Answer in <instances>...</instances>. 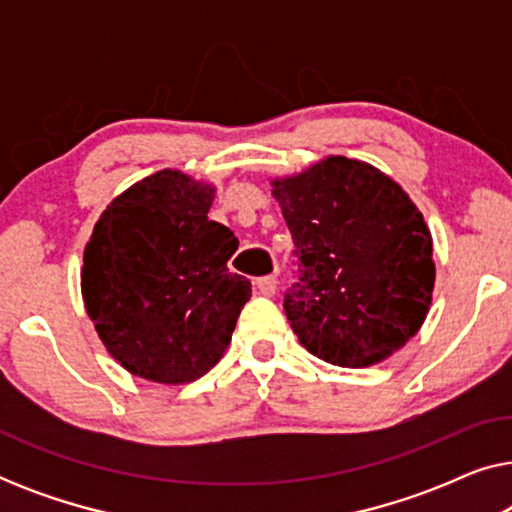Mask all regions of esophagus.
<instances>
[{
  "mask_svg": "<svg viewBox=\"0 0 512 512\" xmlns=\"http://www.w3.org/2000/svg\"><path fill=\"white\" fill-rule=\"evenodd\" d=\"M256 289H258V293H263V296H272V293L277 291V277L275 275L258 277L256 279Z\"/></svg>",
  "mask_w": 512,
  "mask_h": 512,
  "instance_id": "34e87169",
  "label": "esophagus"
}]
</instances>
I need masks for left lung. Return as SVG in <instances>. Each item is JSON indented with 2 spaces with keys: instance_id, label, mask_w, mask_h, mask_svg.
<instances>
[{
  "instance_id": "1",
  "label": "left lung",
  "mask_w": 512,
  "mask_h": 512,
  "mask_svg": "<svg viewBox=\"0 0 512 512\" xmlns=\"http://www.w3.org/2000/svg\"><path fill=\"white\" fill-rule=\"evenodd\" d=\"M296 256L284 312L307 352L363 368L398 352L429 314L431 233L396 181L331 156L272 181Z\"/></svg>"
}]
</instances>
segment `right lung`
<instances>
[{
    "mask_svg": "<svg viewBox=\"0 0 512 512\" xmlns=\"http://www.w3.org/2000/svg\"><path fill=\"white\" fill-rule=\"evenodd\" d=\"M214 188L151 174L104 209L83 254L81 291L109 354L151 382H193L216 366L251 298L228 270L237 237L209 221Z\"/></svg>",
    "mask_w": 512,
    "mask_h": 512,
    "instance_id": "right-lung-1",
    "label": "right lung"
}]
</instances>
